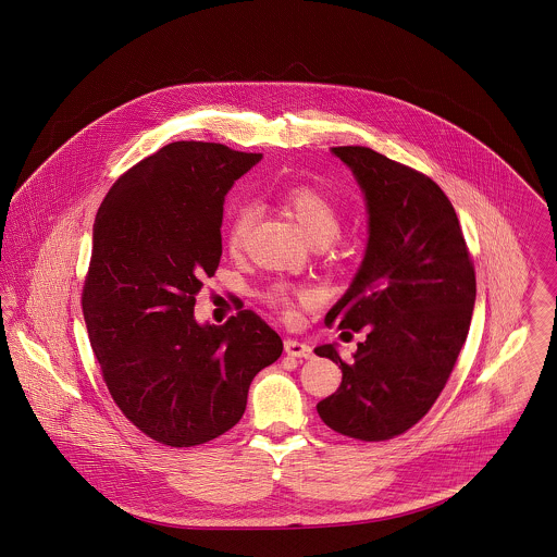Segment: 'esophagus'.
Masks as SVG:
<instances>
[{
	"label": "esophagus",
	"instance_id": "1",
	"mask_svg": "<svg viewBox=\"0 0 557 557\" xmlns=\"http://www.w3.org/2000/svg\"><path fill=\"white\" fill-rule=\"evenodd\" d=\"M284 350L290 355V357H298V359H311L313 357V348L305 343H298V341H286L284 343Z\"/></svg>",
	"mask_w": 557,
	"mask_h": 557
}]
</instances>
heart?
<instances>
[{"label": "heart", "instance_id": "1", "mask_svg": "<svg viewBox=\"0 0 557 557\" xmlns=\"http://www.w3.org/2000/svg\"><path fill=\"white\" fill-rule=\"evenodd\" d=\"M284 202L296 216L302 234L309 239L336 238L341 230V212L336 205L315 187L296 186L286 189ZM257 216V209L250 202H238L230 216L227 242L232 248H239L248 236Z\"/></svg>", "mask_w": 557, "mask_h": 557}]
</instances>
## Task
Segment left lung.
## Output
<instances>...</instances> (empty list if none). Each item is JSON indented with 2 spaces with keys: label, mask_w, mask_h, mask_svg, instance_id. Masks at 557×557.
I'll use <instances>...</instances> for the list:
<instances>
[{
  "label": "left lung",
  "mask_w": 557,
  "mask_h": 557,
  "mask_svg": "<svg viewBox=\"0 0 557 557\" xmlns=\"http://www.w3.org/2000/svg\"><path fill=\"white\" fill-rule=\"evenodd\" d=\"M363 191L368 246L325 325L366 330L345 361L336 345L315 355L343 370L319 418L359 441H386L418 424L445 388L468 338L476 275L445 191L422 173L363 146L332 148Z\"/></svg>",
  "instance_id": "1"
}]
</instances>
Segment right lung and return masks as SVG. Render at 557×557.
Masks as SVG:
<instances>
[{
	"label": "right lung",
	"instance_id": "add662e5",
	"mask_svg": "<svg viewBox=\"0 0 557 557\" xmlns=\"http://www.w3.org/2000/svg\"><path fill=\"white\" fill-rule=\"evenodd\" d=\"M263 154L175 141L116 180L96 214L83 318L108 391L144 434L194 447L238 424L282 338L252 311L198 323L227 191Z\"/></svg>",
	"mask_w": 557,
	"mask_h": 557
}]
</instances>
